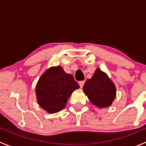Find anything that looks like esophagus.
<instances>
[{
    "label": "esophagus",
    "instance_id": "obj_1",
    "mask_svg": "<svg viewBox=\"0 0 146 146\" xmlns=\"http://www.w3.org/2000/svg\"><path fill=\"white\" fill-rule=\"evenodd\" d=\"M84 83H85V81H80L79 82V85H80V88H82L84 85Z\"/></svg>",
    "mask_w": 146,
    "mask_h": 146
}]
</instances>
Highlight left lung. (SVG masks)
I'll return each mask as SVG.
<instances>
[{
    "label": "left lung",
    "instance_id": "left-lung-1",
    "mask_svg": "<svg viewBox=\"0 0 146 146\" xmlns=\"http://www.w3.org/2000/svg\"><path fill=\"white\" fill-rule=\"evenodd\" d=\"M82 90L89 100L99 108L111 106L117 95L114 82L99 68L95 70L92 78L85 82Z\"/></svg>",
    "mask_w": 146,
    "mask_h": 146
}]
</instances>
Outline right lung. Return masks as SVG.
Masks as SVG:
<instances>
[{
	"instance_id": "add662e5",
	"label": "right lung",
	"mask_w": 146,
	"mask_h": 146,
	"mask_svg": "<svg viewBox=\"0 0 146 146\" xmlns=\"http://www.w3.org/2000/svg\"><path fill=\"white\" fill-rule=\"evenodd\" d=\"M80 88L71 74L61 66H52L41 76L35 93L39 105L49 114H54L66 107L73 92Z\"/></svg>"
}]
</instances>
